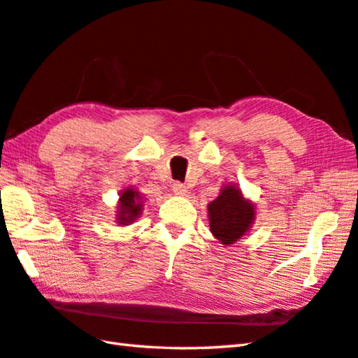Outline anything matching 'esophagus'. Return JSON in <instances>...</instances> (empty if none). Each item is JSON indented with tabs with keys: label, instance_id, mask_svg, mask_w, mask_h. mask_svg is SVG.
<instances>
[{
	"label": "esophagus",
	"instance_id": "34e87169",
	"mask_svg": "<svg viewBox=\"0 0 358 358\" xmlns=\"http://www.w3.org/2000/svg\"><path fill=\"white\" fill-rule=\"evenodd\" d=\"M172 191L175 195H186L187 189L183 183H180V181H173L172 183Z\"/></svg>",
	"mask_w": 358,
	"mask_h": 358
}]
</instances>
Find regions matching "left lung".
I'll return each mask as SVG.
<instances>
[{
  "label": "left lung",
  "mask_w": 358,
  "mask_h": 358,
  "mask_svg": "<svg viewBox=\"0 0 358 358\" xmlns=\"http://www.w3.org/2000/svg\"><path fill=\"white\" fill-rule=\"evenodd\" d=\"M209 224L210 232L223 245H232L249 231L254 222L255 210L241 196L240 189L226 186L214 201L209 203Z\"/></svg>",
  "instance_id": "8db88e82"
}]
</instances>
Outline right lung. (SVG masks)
Here are the masks:
<instances>
[{"instance_id":"right-lung-1","label":"right lung","mask_w":358,"mask_h":358,"mask_svg":"<svg viewBox=\"0 0 358 358\" xmlns=\"http://www.w3.org/2000/svg\"><path fill=\"white\" fill-rule=\"evenodd\" d=\"M141 195L134 189H124L120 196V209L117 220L120 224H129L141 214Z\"/></svg>"}]
</instances>
